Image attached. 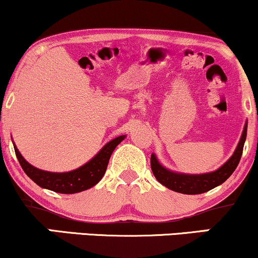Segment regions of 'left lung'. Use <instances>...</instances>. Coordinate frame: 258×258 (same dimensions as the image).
<instances>
[{
	"label": "left lung",
	"mask_w": 258,
	"mask_h": 258,
	"mask_svg": "<svg viewBox=\"0 0 258 258\" xmlns=\"http://www.w3.org/2000/svg\"><path fill=\"white\" fill-rule=\"evenodd\" d=\"M247 132V123L244 127L242 136L236 147L235 152L232 155L226 164L217 171L211 173L205 174H183V173H174L172 171L166 170L159 164L155 155L152 154L150 158V166L155 176V178L161 183L162 185L167 186L171 190L177 191L182 194H201L205 191L211 190L215 186L222 184L223 182L229 178L230 174L234 172L239 161H240L242 155V149H244L245 139H246Z\"/></svg>",
	"instance_id": "8db88e82"
}]
</instances>
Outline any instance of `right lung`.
<instances>
[{
	"mask_svg": "<svg viewBox=\"0 0 258 258\" xmlns=\"http://www.w3.org/2000/svg\"><path fill=\"white\" fill-rule=\"evenodd\" d=\"M123 138H125V136H120V137L112 139L84 166L78 168V170L63 173H54L38 170V168L31 166L28 161H25V159L20 155L19 150L17 148H14V152H16L18 161H19L24 172L41 188L49 189V190L55 191V193L74 194L92 188L102 179L106 171V167H108L109 159H110L112 152L117 147V144L121 143Z\"/></svg>",
	"mask_w": 258,
	"mask_h": 258,
	"instance_id": "right-lung-1",
	"label": "right lung"
}]
</instances>
